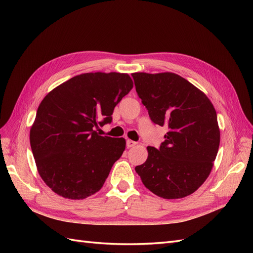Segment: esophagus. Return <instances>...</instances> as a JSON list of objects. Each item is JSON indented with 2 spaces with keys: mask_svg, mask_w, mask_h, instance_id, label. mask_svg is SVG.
Wrapping results in <instances>:
<instances>
[{
  "mask_svg": "<svg viewBox=\"0 0 253 253\" xmlns=\"http://www.w3.org/2000/svg\"><path fill=\"white\" fill-rule=\"evenodd\" d=\"M137 144V142L136 141H133V140H126V147L127 148H133V147H135V145Z\"/></svg>",
  "mask_w": 253,
  "mask_h": 253,
  "instance_id": "esophagus-1",
  "label": "esophagus"
}]
</instances>
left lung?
<instances>
[{"mask_svg": "<svg viewBox=\"0 0 253 253\" xmlns=\"http://www.w3.org/2000/svg\"><path fill=\"white\" fill-rule=\"evenodd\" d=\"M136 91L154 124L169 132L135 168L145 188L166 200L186 197L208 178L219 147L216 111L204 91L174 73H133Z\"/></svg>", "mask_w": 253, "mask_h": 253, "instance_id": "obj_1", "label": "left lung"}]
</instances>
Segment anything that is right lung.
Listing matches in <instances>:
<instances>
[{
  "instance_id": "obj_1",
  "label": "right lung",
  "mask_w": 253,
  "mask_h": 253,
  "mask_svg": "<svg viewBox=\"0 0 253 253\" xmlns=\"http://www.w3.org/2000/svg\"><path fill=\"white\" fill-rule=\"evenodd\" d=\"M132 88L127 74L86 73L44 97L29 140L38 173L52 192L84 200L102 188L126 139L100 136L94 127L112 121L114 108Z\"/></svg>"
}]
</instances>
